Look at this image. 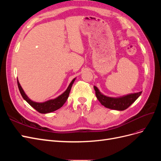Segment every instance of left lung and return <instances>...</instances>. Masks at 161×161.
<instances>
[{
    "mask_svg": "<svg viewBox=\"0 0 161 161\" xmlns=\"http://www.w3.org/2000/svg\"><path fill=\"white\" fill-rule=\"evenodd\" d=\"M97 99L102 105L107 108L118 111H123L127 109L140 96L142 91L134 93H130L121 97H113L103 95L96 86H94Z\"/></svg>",
    "mask_w": 161,
    "mask_h": 161,
    "instance_id": "obj_1",
    "label": "left lung"
}]
</instances>
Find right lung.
<instances>
[{"label":"right lung","mask_w":161,"mask_h":161,"mask_svg":"<svg viewBox=\"0 0 161 161\" xmlns=\"http://www.w3.org/2000/svg\"><path fill=\"white\" fill-rule=\"evenodd\" d=\"M75 80H76V78H75V79L70 82V83L69 85V86H68L66 90L60 95L57 97L56 98L47 100L44 102H40H40L33 101L29 98L28 96L25 94V91H23L20 83H19L18 79H17V84H18L19 91H20V93L23 97L24 100H25L27 103L32 107V108H33L36 110H37L38 112H40L41 114H45L51 113V112H53L58 109H60L61 107H62L63 105L66 103V100L68 99V98H69L72 86L73 83H74Z\"/></svg>","instance_id":"1"}]
</instances>
